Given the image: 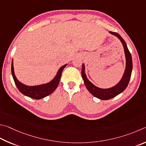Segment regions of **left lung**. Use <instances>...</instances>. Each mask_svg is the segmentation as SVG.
Wrapping results in <instances>:
<instances>
[{"label":"left lung","mask_w":146,"mask_h":146,"mask_svg":"<svg viewBox=\"0 0 146 146\" xmlns=\"http://www.w3.org/2000/svg\"><path fill=\"white\" fill-rule=\"evenodd\" d=\"M109 33L111 35H114L115 36H116L121 41L124 48L125 59H126V66H125L124 72L122 75L121 80L112 87L108 88H101L94 85L87 78L85 72V66L84 63H83L82 65V70H81V76H82V78L85 85L86 86V88H87L89 92L92 94L94 97L101 99V100H108V99L113 98L115 96H118L119 94L122 93L126 88L127 85H128L130 78H131L133 68L131 55L129 52L128 48H127L125 41L118 33L114 32Z\"/></svg>","instance_id":"left-lung-1"}]
</instances>
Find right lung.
I'll use <instances>...</instances> for the list:
<instances>
[{
  "label": "right lung",
  "instance_id": "obj_1",
  "mask_svg": "<svg viewBox=\"0 0 146 146\" xmlns=\"http://www.w3.org/2000/svg\"><path fill=\"white\" fill-rule=\"evenodd\" d=\"M66 65H67V64H65V65H64L59 69L57 74H56V75L53 78L52 80H51L47 83L42 84V85H39L28 86L24 85V84H23L18 80L15 74L13 60H12L11 63V74L15 85H16L17 87L20 92L24 94V96L29 97V98L35 99H41L50 95L58 87V84L60 83L61 79L62 71Z\"/></svg>",
  "mask_w": 146,
  "mask_h": 146
}]
</instances>
